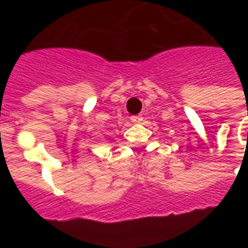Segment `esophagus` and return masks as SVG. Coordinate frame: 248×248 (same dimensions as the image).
I'll list each match as a JSON object with an SVG mask.
<instances>
[{"label":"esophagus","mask_w":248,"mask_h":248,"mask_svg":"<svg viewBox=\"0 0 248 248\" xmlns=\"http://www.w3.org/2000/svg\"><path fill=\"white\" fill-rule=\"evenodd\" d=\"M130 119H131V122H134V124H140V122L143 121V117H142V115H133Z\"/></svg>","instance_id":"esophagus-1"}]
</instances>
